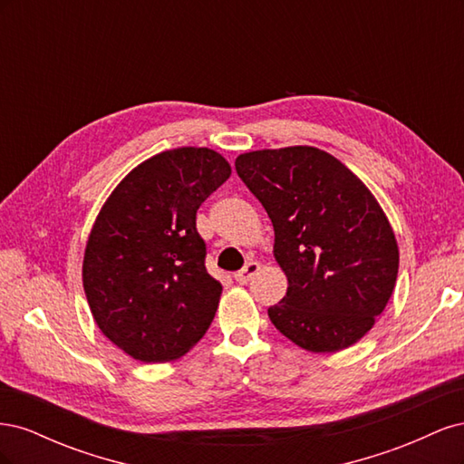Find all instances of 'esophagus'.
<instances>
[{
  "label": "esophagus",
  "instance_id": "1",
  "mask_svg": "<svg viewBox=\"0 0 464 464\" xmlns=\"http://www.w3.org/2000/svg\"><path fill=\"white\" fill-rule=\"evenodd\" d=\"M257 271H259V263H257V261H247L244 269L237 271V273L234 275V278H236L240 285H246V283H249V280L257 275Z\"/></svg>",
  "mask_w": 464,
  "mask_h": 464
}]
</instances>
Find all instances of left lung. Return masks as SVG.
<instances>
[{
    "instance_id": "obj_1",
    "label": "left lung",
    "mask_w": 464,
    "mask_h": 464,
    "mask_svg": "<svg viewBox=\"0 0 464 464\" xmlns=\"http://www.w3.org/2000/svg\"><path fill=\"white\" fill-rule=\"evenodd\" d=\"M236 172L275 228L286 296L269 307L273 325L310 353L360 341L385 310L399 273L391 224L370 189L315 147L240 154Z\"/></svg>"
}]
</instances>
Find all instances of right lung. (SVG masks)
<instances>
[{
	"mask_svg": "<svg viewBox=\"0 0 464 464\" xmlns=\"http://www.w3.org/2000/svg\"><path fill=\"white\" fill-rule=\"evenodd\" d=\"M228 176L210 149L164 150L125 176L96 217L82 286L96 325L131 358L184 356L213 321L222 285L207 273L195 218Z\"/></svg>",
	"mask_w": 464,
	"mask_h": 464,
	"instance_id": "1",
	"label": "right lung"
}]
</instances>
